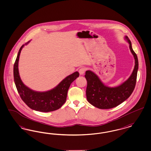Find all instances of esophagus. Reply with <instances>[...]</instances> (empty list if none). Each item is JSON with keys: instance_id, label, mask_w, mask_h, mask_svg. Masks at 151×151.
Instances as JSON below:
<instances>
[{"instance_id": "obj_1", "label": "esophagus", "mask_w": 151, "mask_h": 151, "mask_svg": "<svg viewBox=\"0 0 151 151\" xmlns=\"http://www.w3.org/2000/svg\"><path fill=\"white\" fill-rule=\"evenodd\" d=\"M85 67H81V68H80L78 72L80 75H83L84 74L85 72Z\"/></svg>"}]
</instances>
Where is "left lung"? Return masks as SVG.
Returning <instances> with one entry per match:
<instances>
[{
	"instance_id": "8db88e82",
	"label": "left lung",
	"mask_w": 151,
	"mask_h": 151,
	"mask_svg": "<svg viewBox=\"0 0 151 151\" xmlns=\"http://www.w3.org/2000/svg\"><path fill=\"white\" fill-rule=\"evenodd\" d=\"M125 39L129 44V48L135 60L133 72L125 81L119 86L109 87L104 84L97 74L92 71L88 70L85 72V77L87 80V100L98 109H110L117 106L131 96L135 88L138 70V60L128 37L125 36Z\"/></svg>"
}]
</instances>
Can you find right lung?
I'll return each mask as SVG.
<instances>
[{
  "instance_id": "1",
  "label": "right lung",
  "mask_w": 151,
  "mask_h": 151,
  "mask_svg": "<svg viewBox=\"0 0 151 151\" xmlns=\"http://www.w3.org/2000/svg\"><path fill=\"white\" fill-rule=\"evenodd\" d=\"M30 42H26L20 48L14 64L13 76L16 88L22 101L32 109L43 112L57 110L66 102L69 87L79 76V73L76 71L68 75L55 87L49 91H37L31 89L24 84L18 71V61L21 52L24 45Z\"/></svg>"
}]
</instances>
